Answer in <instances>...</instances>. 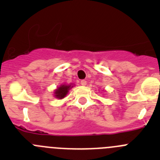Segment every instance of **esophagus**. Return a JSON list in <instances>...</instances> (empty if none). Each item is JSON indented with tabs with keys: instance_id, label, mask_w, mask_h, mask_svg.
Listing matches in <instances>:
<instances>
[{
	"instance_id": "obj_1",
	"label": "esophagus",
	"mask_w": 160,
	"mask_h": 160,
	"mask_svg": "<svg viewBox=\"0 0 160 160\" xmlns=\"http://www.w3.org/2000/svg\"><path fill=\"white\" fill-rule=\"evenodd\" d=\"M80 83H81V85H83V86H85V85L87 84V81L85 80H82L81 81H80Z\"/></svg>"
}]
</instances>
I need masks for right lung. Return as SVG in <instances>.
Segmentation results:
<instances>
[{
	"label": "right lung",
	"instance_id": "1",
	"mask_svg": "<svg viewBox=\"0 0 160 160\" xmlns=\"http://www.w3.org/2000/svg\"><path fill=\"white\" fill-rule=\"evenodd\" d=\"M70 88L71 85H61V87L55 91V97L58 98H63L67 95Z\"/></svg>",
	"mask_w": 160,
	"mask_h": 160
}]
</instances>
